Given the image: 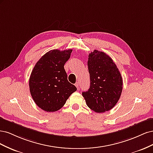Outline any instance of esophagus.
Instances as JSON below:
<instances>
[{
  "instance_id": "obj_1",
  "label": "esophagus",
  "mask_w": 153,
  "mask_h": 153,
  "mask_svg": "<svg viewBox=\"0 0 153 153\" xmlns=\"http://www.w3.org/2000/svg\"><path fill=\"white\" fill-rule=\"evenodd\" d=\"M75 86L76 87V88H77V89H79V88H80V87H80V86H79V83H78V82H76V84H75Z\"/></svg>"
}]
</instances>
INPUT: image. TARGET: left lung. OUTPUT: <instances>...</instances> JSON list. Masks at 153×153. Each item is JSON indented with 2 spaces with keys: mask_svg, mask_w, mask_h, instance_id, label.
I'll use <instances>...</instances> for the list:
<instances>
[{
  "mask_svg": "<svg viewBox=\"0 0 153 153\" xmlns=\"http://www.w3.org/2000/svg\"><path fill=\"white\" fill-rule=\"evenodd\" d=\"M90 88L82 92L88 107L105 112L116 105L121 95L123 78L113 60L105 53L94 50L89 55Z\"/></svg>",
  "mask_w": 153,
  "mask_h": 153,
  "instance_id": "obj_1",
  "label": "left lung"
}]
</instances>
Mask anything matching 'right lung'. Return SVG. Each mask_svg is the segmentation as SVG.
<instances>
[{"label": "right lung", "mask_w": 153, "mask_h": 153, "mask_svg": "<svg viewBox=\"0 0 153 153\" xmlns=\"http://www.w3.org/2000/svg\"><path fill=\"white\" fill-rule=\"evenodd\" d=\"M72 49L52 50L36 62L29 78L30 94L36 104L47 112H55L66 103L76 87L69 83L64 64Z\"/></svg>", "instance_id": "1"}]
</instances>
